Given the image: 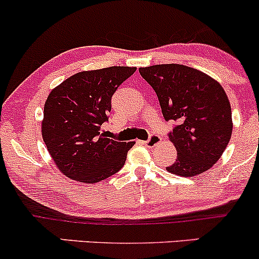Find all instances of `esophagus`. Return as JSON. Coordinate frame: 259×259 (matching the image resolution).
I'll use <instances>...</instances> for the list:
<instances>
[{"label":"esophagus","instance_id":"obj_1","mask_svg":"<svg viewBox=\"0 0 259 259\" xmlns=\"http://www.w3.org/2000/svg\"><path fill=\"white\" fill-rule=\"evenodd\" d=\"M160 141H161L160 136L156 135V134H152L149 138V140L141 141V143H143L145 146H147V147H153V146H156V145H157V144H160Z\"/></svg>","mask_w":259,"mask_h":259}]
</instances>
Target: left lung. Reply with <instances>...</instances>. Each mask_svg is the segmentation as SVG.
Instances as JSON below:
<instances>
[{
  "mask_svg": "<svg viewBox=\"0 0 259 259\" xmlns=\"http://www.w3.org/2000/svg\"><path fill=\"white\" fill-rule=\"evenodd\" d=\"M139 72L155 90L164 120L176 123L168 136L177 160L167 171L182 177L208 171L231 139V107L224 88L184 65H153Z\"/></svg>",
  "mask_w": 259,
  "mask_h": 259,
  "instance_id": "1",
  "label": "left lung"
}]
</instances>
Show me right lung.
Here are the masks:
<instances>
[{
    "mask_svg": "<svg viewBox=\"0 0 259 259\" xmlns=\"http://www.w3.org/2000/svg\"><path fill=\"white\" fill-rule=\"evenodd\" d=\"M135 67L82 71L54 88L44 106L41 134L56 166L69 178L97 183L124 166L134 141H115L101 133L112 97Z\"/></svg>",
    "mask_w": 259,
    "mask_h": 259,
    "instance_id": "1",
    "label": "right lung"
}]
</instances>
